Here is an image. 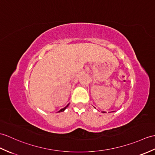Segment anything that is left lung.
I'll list each match as a JSON object with an SVG mask.
<instances>
[{
  "label": "left lung",
  "mask_w": 155,
  "mask_h": 155,
  "mask_svg": "<svg viewBox=\"0 0 155 155\" xmlns=\"http://www.w3.org/2000/svg\"><path fill=\"white\" fill-rule=\"evenodd\" d=\"M102 113H105V111H102Z\"/></svg>",
  "instance_id": "left-lung-1"
}]
</instances>
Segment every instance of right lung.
<instances>
[{"mask_svg":"<svg viewBox=\"0 0 155 155\" xmlns=\"http://www.w3.org/2000/svg\"><path fill=\"white\" fill-rule=\"evenodd\" d=\"M69 104H68V105L67 106H65V107H64V108H63V109H61V110H60L59 111H58V112H62V111H64V110H65V109L67 108V107H68V106H69Z\"/></svg>","mask_w":155,"mask_h":155,"instance_id":"right-lung-1","label":"right lung"}]
</instances>
